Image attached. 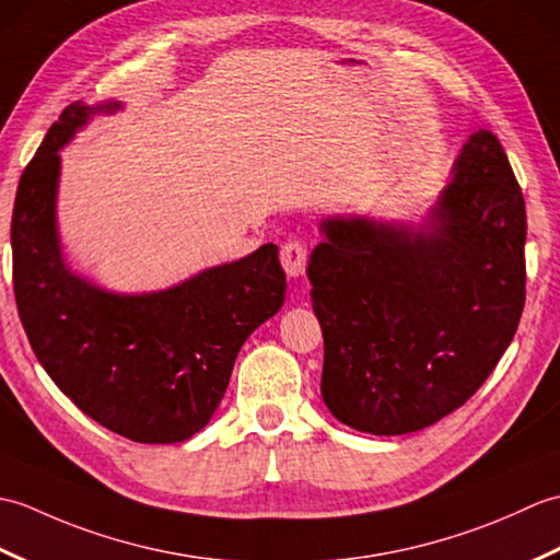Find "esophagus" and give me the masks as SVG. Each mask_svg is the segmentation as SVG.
Returning <instances> with one entry per match:
<instances>
[{
	"label": "esophagus",
	"mask_w": 560,
	"mask_h": 560,
	"mask_svg": "<svg viewBox=\"0 0 560 560\" xmlns=\"http://www.w3.org/2000/svg\"><path fill=\"white\" fill-rule=\"evenodd\" d=\"M279 259L283 271H287L291 279H299L303 277L307 267V249L299 241H289L287 245H281Z\"/></svg>",
	"instance_id": "1"
}]
</instances>
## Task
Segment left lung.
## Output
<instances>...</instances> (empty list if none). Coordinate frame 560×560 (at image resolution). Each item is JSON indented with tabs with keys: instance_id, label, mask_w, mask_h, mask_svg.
Returning a JSON list of instances; mask_svg holds the SVG:
<instances>
[{
	"instance_id": "8db88e82",
	"label": "left lung",
	"mask_w": 560,
	"mask_h": 560,
	"mask_svg": "<svg viewBox=\"0 0 560 560\" xmlns=\"http://www.w3.org/2000/svg\"><path fill=\"white\" fill-rule=\"evenodd\" d=\"M307 265L325 337L323 399L355 431L404 435L459 409L525 307V197L479 129L425 223L335 217Z\"/></svg>"
}]
</instances>
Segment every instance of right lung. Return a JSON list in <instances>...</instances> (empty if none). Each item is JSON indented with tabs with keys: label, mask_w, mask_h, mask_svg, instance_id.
Returning a JSON list of instances; mask_svg holds the SVG:
<instances>
[{
	"label": "right lung",
	"mask_w": 560,
	"mask_h": 560,
	"mask_svg": "<svg viewBox=\"0 0 560 560\" xmlns=\"http://www.w3.org/2000/svg\"><path fill=\"white\" fill-rule=\"evenodd\" d=\"M120 108L67 105L23 171L11 217L16 307L33 353L83 413L135 443H183L217 411L245 339L279 313L287 273L271 243L139 295L71 271L57 235L59 149L91 115Z\"/></svg>",
	"instance_id": "1"
}]
</instances>
